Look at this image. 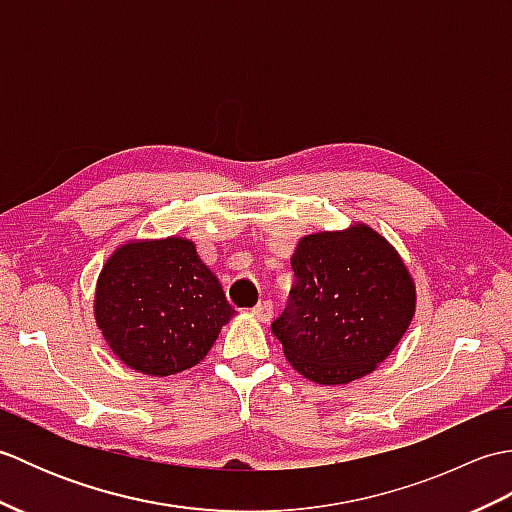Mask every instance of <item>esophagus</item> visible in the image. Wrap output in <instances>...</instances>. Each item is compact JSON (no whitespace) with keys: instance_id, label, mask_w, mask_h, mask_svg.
I'll return each mask as SVG.
<instances>
[{"instance_id":"esophagus-1","label":"esophagus","mask_w":512,"mask_h":512,"mask_svg":"<svg viewBox=\"0 0 512 512\" xmlns=\"http://www.w3.org/2000/svg\"><path fill=\"white\" fill-rule=\"evenodd\" d=\"M253 317L262 323H268L273 319V301H262L253 308Z\"/></svg>"}]
</instances>
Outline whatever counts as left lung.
<instances>
[{
  "instance_id": "8db88e82",
  "label": "left lung",
  "mask_w": 512,
  "mask_h": 512,
  "mask_svg": "<svg viewBox=\"0 0 512 512\" xmlns=\"http://www.w3.org/2000/svg\"><path fill=\"white\" fill-rule=\"evenodd\" d=\"M295 286L273 323L288 363L317 385L372 374L416 314V281L369 224L303 235L290 259Z\"/></svg>"
}]
</instances>
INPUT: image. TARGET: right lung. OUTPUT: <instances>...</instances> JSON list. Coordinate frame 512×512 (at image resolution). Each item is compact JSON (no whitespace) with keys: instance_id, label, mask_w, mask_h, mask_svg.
Masks as SVG:
<instances>
[{"instance_id":"add662e5","label":"right lung","mask_w":512,"mask_h":512,"mask_svg":"<svg viewBox=\"0 0 512 512\" xmlns=\"http://www.w3.org/2000/svg\"><path fill=\"white\" fill-rule=\"evenodd\" d=\"M235 317L187 237L127 239L96 279L94 321L114 356L147 376L198 365Z\"/></svg>"}]
</instances>
